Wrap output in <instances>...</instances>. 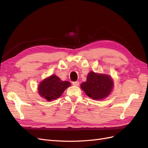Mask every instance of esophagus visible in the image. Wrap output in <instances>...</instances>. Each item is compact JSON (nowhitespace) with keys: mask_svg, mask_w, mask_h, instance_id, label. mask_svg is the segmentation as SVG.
I'll return each instance as SVG.
<instances>
[{"mask_svg":"<svg viewBox=\"0 0 148 148\" xmlns=\"http://www.w3.org/2000/svg\"><path fill=\"white\" fill-rule=\"evenodd\" d=\"M72 84H73V85H74V86H78L79 83V82H73L72 83Z\"/></svg>","mask_w":148,"mask_h":148,"instance_id":"esophagus-1","label":"esophagus"}]
</instances>
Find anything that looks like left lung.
<instances>
[{"label":"left lung","mask_w":148,"mask_h":148,"mask_svg":"<svg viewBox=\"0 0 148 148\" xmlns=\"http://www.w3.org/2000/svg\"><path fill=\"white\" fill-rule=\"evenodd\" d=\"M113 84L112 79L109 75L91 71L88 75L86 82L81 84V88L89 97L99 100L109 95Z\"/></svg>","instance_id":"1"}]
</instances>
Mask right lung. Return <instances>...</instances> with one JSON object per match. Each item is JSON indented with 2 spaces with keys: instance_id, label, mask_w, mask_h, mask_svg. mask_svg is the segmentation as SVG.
<instances>
[{
  "instance_id": "obj_1",
  "label": "right lung",
  "mask_w": 148,
  "mask_h": 148,
  "mask_svg": "<svg viewBox=\"0 0 148 148\" xmlns=\"http://www.w3.org/2000/svg\"><path fill=\"white\" fill-rule=\"evenodd\" d=\"M70 84V82H62L57 76L52 75L40 83L38 91L41 97L51 101L59 98Z\"/></svg>"
}]
</instances>
